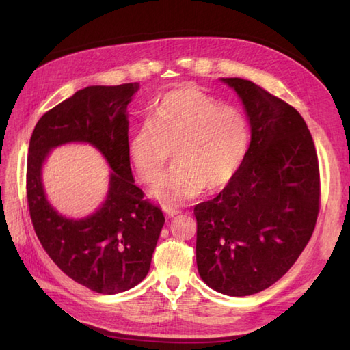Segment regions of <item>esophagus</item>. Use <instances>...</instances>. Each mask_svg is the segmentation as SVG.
I'll list each match as a JSON object with an SVG mask.
<instances>
[{
    "label": "esophagus",
    "instance_id": "1",
    "mask_svg": "<svg viewBox=\"0 0 350 350\" xmlns=\"http://www.w3.org/2000/svg\"><path fill=\"white\" fill-rule=\"evenodd\" d=\"M163 212H165L168 218H174L180 213V211L177 209V207H173V206H165V207H163Z\"/></svg>",
    "mask_w": 350,
    "mask_h": 350
}]
</instances>
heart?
<instances>
[{"label":"heart","instance_id":"b5f03b06","mask_svg":"<svg viewBox=\"0 0 350 350\" xmlns=\"http://www.w3.org/2000/svg\"><path fill=\"white\" fill-rule=\"evenodd\" d=\"M250 124L242 111L194 85L165 93L150 120L129 139L133 168L146 183L165 173L176 148L179 165L154 188L165 202H189L204 189L218 191L234 179L250 148Z\"/></svg>","mask_w":350,"mask_h":350}]
</instances>
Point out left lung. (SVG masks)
<instances>
[{
	"label": "left lung",
	"instance_id": "left-lung-1",
	"mask_svg": "<svg viewBox=\"0 0 350 350\" xmlns=\"http://www.w3.org/2000/svg\"><path fill=\"white\" fill-rule=\"evenodd\" d=\"M239 96L251 143L234 179L194 207L197 267L207 286L248 296L277 282L307 247L321 206V176L301 114L242 78H221Z\"/></svg>",
	"mask_w": 350,
	"mask_h": 350
}]
</instances>
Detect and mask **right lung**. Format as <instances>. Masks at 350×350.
Listing matches in <instances>:
<instances>
[{
  "label": "right lung",
  "mask_w": 350,
  "mask_h": 350,
  "mask_svg": "<svg viewBox=\"0 0 350 350\" xmlns=\"http://www.w3.org/2000/svg\"><path fill=\"white\" fill-rule=\"evenodd\" d=\"M138 88V83L83 88L40 117L28 147L27 200L42 247L68 277L102 295L124 292L146 278L165 222L132 177L126 109ZM66 142L94 145L113 170L107 200L81 220L58 214L42 191V162Z\"/></svg>",
  "instance_id": "1"
}]
</instances>
